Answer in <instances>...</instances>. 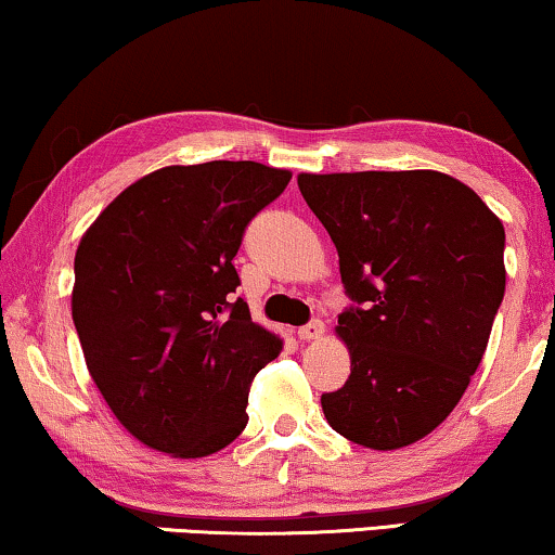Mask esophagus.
<instances>
[{
	"label": "esophagus",
	"mask_w": 555,
	"mask_h": 555,
	"mask_svg": "<svg viewBox=\"0 0 555 555\" xmlns=\"http://www.w3.org/2000/svg\"><path fill=\"white\" fill-rule=\"evenodd\" d=\"M324 334V324L319 322V319H314V322H309L307 326H301L299 330V339L304 341H311V339H319Z\"/></svg>",
	"instance_id": "obj_1"
}]
</instances>
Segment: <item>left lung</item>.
Returning <instances> with one entry per match:
<instances>
[{"label":"left lung","mask_w":555,"mask_h":555,"mask_svg":"<svg viewBox=\"0 0 555 555\" xmlns=\"http://www.w3.org/2000/svg\"><path fill=\"white\" fill-rule=\"evenodd\" d=\"M357 307L337 337L352 374L322 395L332 430L372 450L430 435L486 354L505 294L501 218L437 170L299 173Z\"/></svg>","instance_id":"obj_1"}]
</instances>
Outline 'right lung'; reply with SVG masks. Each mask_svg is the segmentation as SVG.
<instances>
[{"instance_id":"add662e5","label":"right lung","mask_w":555,"mask_h":555,"mask_svg":"<svg viewBox=\"0 0 555 555\" xmlns=\"http://www.w3.org/2000/svg\"><path fill=\"white\" fill-rule=\"evenodd\" d=\"M288 181V170L254 160L166 166L82 233L77 337L107 408L147 448L206 457L244 433L251 379L284 341L231 299L233 256Z\"/></svg>"}]
</instances>
